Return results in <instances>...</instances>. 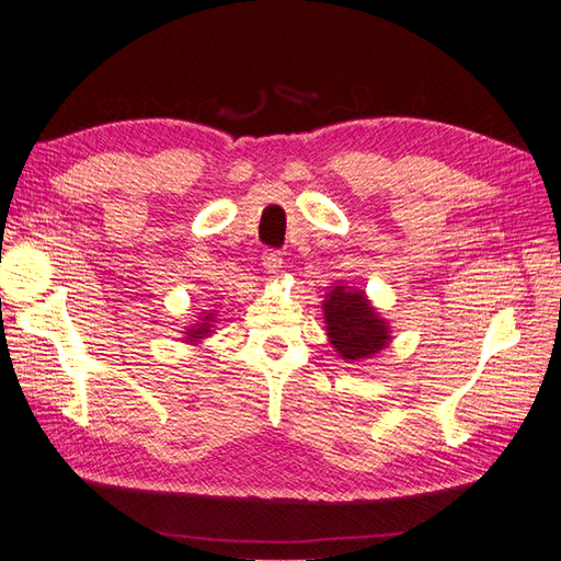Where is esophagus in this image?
Instances as JSON below:
<instances>
[{"label":"esophagus","mask_w":561,"mask_h":561,"mask_svg":"<svg viewBox=\"0 0 561 561\" xmlns=\"http://www.w3.org/2000/svg\"><path fill=\"white\" fill-rule=\"evenodd\" d=\"M262 264L266 268V274H278V271L283 268V257L278 252H264Z\"/></svg>","instance_id":"esophagus-1"}]
</instances>
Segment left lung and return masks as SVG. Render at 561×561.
<instances>
[{"label": "left lung", "mask_w": 561, "mask_h": 561, "mask_svg": "<svg viewBox=\"0 0 561 561\" xmlns=\"http://www.w3.org/2000/svg\"><path fill=\"white\" fill-rule=\"evenodd\" d=\"M325 330L332 348L346 363H365L390 344L388 320L375 309L365 290L344 283L332 285L322 301Z\"/></svg>", "instance_id": "left-lung-1"}]
</instances>
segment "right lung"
<instances>
[{
	"instance_id": "1",
	"label": "right lung",
	"mask_w": 561,
	"mask_h": 561,
	"mask_svg": "<svg viewBox=\"0 0 561 561\" xmlns=\"http://www.w3.org/2000/svg\"><path fill=\"white\" fill-rule=\"evenodd\" d=\"M217 322V311H201V316H196V320L192 322L190 328L182 330V342L184 344H192V346H198L203 339L213 334V328Z\"/></svg>"
}]
</instances>
